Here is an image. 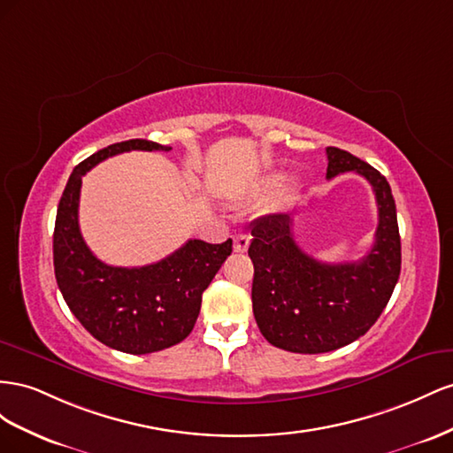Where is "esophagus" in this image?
Returning <instances> with one entry per match:
<instances>
[{"label": "esophagus", "mask_w": 453, "mask_h": 453, "mask_svg": "<svg viewBox=\"0 0 453 453\" xmlns=\"http://www.w3.org/2000/svg\"><path fill=\"white\" fill-rule=\"evenodd\" d=\"M249 244H250V237L249 235L239 234V235L234 237V250L235 252H247Z\"/></svg>", "instance_id": "1"}]
</instances>
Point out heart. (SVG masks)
<instances>
[{"mask_svg": "<svg viewBox=\"0 0 453 453\" xmlns=\"http://www.w3.org/2000/svg\"><path fill=\"white\" fill-rule=\"evenodd\" d=\"M282 182V176L280 174H275V176H271L269 180H267V186L269 188H275V186H279Z\"/></svg>", "mask_w": 453, "mask_h": 453, "instance_id": "1", "label": "heart"}]
</instances>
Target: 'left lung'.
<instances>
[{"mask_svg":"<svg viewBox=\"0 0 453 453\" xmlns=\"http://www.w3.org/2000/svg\"><path fill=\"white\" fill-rule=\"evenodd\" d=\"M326 178L365 176L378 203L376 241L358 262L325 264L305 254L292 214L252 224V311L264 338L290 353L317 355L365 335L389 302L400 275V235L391 186L380 171L340 148H326Z\"/></svg>","mask_w":453,"mask_h":453,"instance_id":"obj_1","label":"left lung"}]
</instances>
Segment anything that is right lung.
<instances>
[{"instance_id":"obj_1","label":"right lung","mask_w":453,"mask_h":453,"mask_svg":"<svg viewBox=\"0 0 453 453\" xmlns=\"http://www.w3.org/2000/svg\"><path fill=\"white\" fill-rule=\"evenodd\" d=\"M131 150L173 148L136 138L111 144L77 165L58 203L53 260L58 288L83 328L118 351L146 355L188 338L201 311L203 292L231 254L234 242L189 239L165 260L144 267L100 262L80 231L81 178L100 161Z\"/></svg>"}]
</instances>
